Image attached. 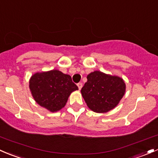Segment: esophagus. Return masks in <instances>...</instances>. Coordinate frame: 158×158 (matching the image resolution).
Segmentation results:
<instances>
[{"mask_svg": "<svg viewBox=\"0 0 158 158\" xmlns=\"http://www.w3.org/2000/svg\"><path fill=\"white\" fill-rule=\"evenodd\" d=\"M77 87H78L79 90H81V89L82 88V87H83L82 83H78V84H77Z\"/></svg>", "mask_w": 158, "mask_h": 158, "instance_id": "1", "label": "esophagus"}]
</instances>
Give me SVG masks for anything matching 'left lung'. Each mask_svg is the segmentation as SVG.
Instances as JSON below:
<instances>
[{
	"label": "left lung",
	"instance_id": "obj_1",
	"mask_svg": "<svg viewBox=\"0 0 158 158\" xmlns=\"http://www.w3.org/2000/svg\"><path fill=\"white\" fill-rule=\"evenodd\" d=\"M81 89V94L92 111L104 113L118 105L126 92L123 78L99 71L91 72Z\"/></svg>",
	"mask_w": 158,
	"mask_h": 158
}]
</instances>
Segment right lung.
Wrapping results in <instances>:
<instances>
[{
    "instance_id": "obj_1",
    "label": "right lung",
    "mask_w": 158,
    "mask_h": 158,
    "mask_svg": "<svg viewBox=\"0 0 158 158\" xmlns=\"http://www.w3.org/2000/svg\"><path fill=\"white\" fill-rule=\"evenodd\" d=\"M30 89L39 105L54 113L65 106L70 94L78 87L70 75L52 70L34 74L30 77Z\"/></svg>"
}]
</instances>
